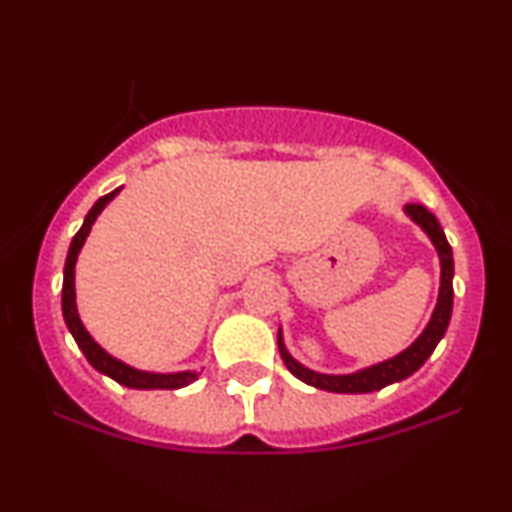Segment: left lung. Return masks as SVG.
<instances>
[{
  "label": "left lung",
  "instance_id": "obj_1",
  "mask_svg": "<svg viewBox=\"0 0 512 512\" xmlns=\"http://www.w3.org/2000/svg\"><path fill=\"white\" fill-rule=\"evenodd\" d=\"M404 211H407L411 221L419 223V226L424 228V233L431 238V243L436 245L438 257H440L438 303H436V310H433L431 320H428L426 330L421 332L419 339H416L409 349H404L402 354L387 358L383 363H375V366L356 370V373H349V375L315 373V370L301 366V363L286 351L284 337H281V330H279V337H276L279 339V354L284 358L286 368H289L298 380H303L305 385H313L317 390H327V392H342V395H358V392L383 390V387L399 383V380L409 378L411 373H416V370L424 366L426 358L433 354V349H436L440 339H443L452 315V274H455L452 248L448 245V238H445L438 219L426 207H421V204H407Z\"/></svg>",
  "mask_w": 512,
  "mask_h": 512
}]
</instances>
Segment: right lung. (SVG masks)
I'll return each mask as SVG.
<instances>
[{"mask_svg":"<svg viewBox=\"0 0 512 512\" xmlns=\"http://www.w3.org/2000/svg\"><path fill=\"white\" fill-rule=\"evenodd\" d=\"M120 190H122V187H117V190L110 192V195L101 197L96 204H93L91 211L86 214L84 223H81L79 233H76V236L72 238V245H69L67 262H64V281H62V315H64V322H67V327H69V332H72L74 342L79 344L81 351H84L86 361L91 363V366L96 368L98 373L108 375V378H113L115 383H120L125 387H134V390H178V387L195 383V380H197L195 370H182V373H146V370H137V368L127 366V363L117 361L115 356H110L101 344H96V339H93L91 334L86 332L84 322H81L79 313H76V291H74L76 257H79L81 245H84L86 236L91 233V226L96 223L98 214H101V211L105 209V204L113 202L115 195Z\"/></svg>","mask_w":512,"mask_h":512,"instance_id":"obj_1","label":"right lung"}]
</instances>
